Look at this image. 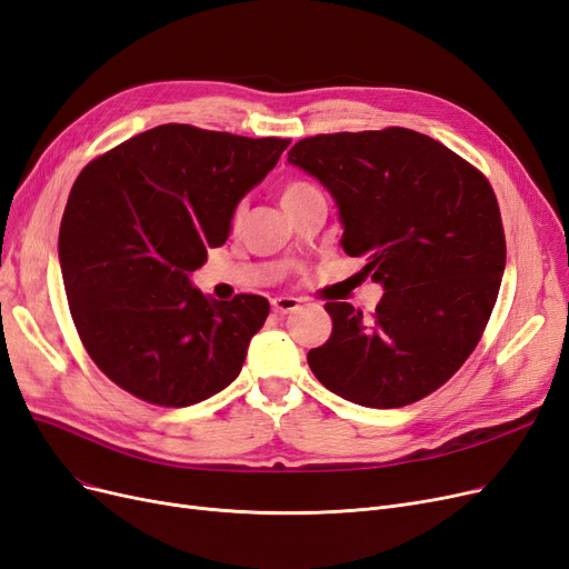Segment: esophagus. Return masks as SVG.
Wrapping results in <instances>:
<instances>
[{"label":"esophagus","mask_w":569,"mask_h":569,"mask_svg":"<svg viewBox=\"0 0 569 569\" xmlns=\"http://www.w3.org/2000/svg\"><path fill=\"white\" fill-rule=\"evenodd\" d=\"M299 299H291V297H278V299H272V310L276 312H280V316H287V312H293V310H299Z\"/></svg>","instance_id":"1"}]
</instances>
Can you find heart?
I'll use <instances>...</instances> for the list:
<instances>
[{
	"instance_id": "b5f03b06",
	"label": "heart",
	"mask_w": 569,
	"mask_h": 569,
	"mask_svg": "<svg viewBox=\"0 0 569 569\" xmlns=\"http://www.w3.org/2000/svg\"><path fill=\"white\" fill-rule=\"evenodd\" d=\"M312 192H318V188L306 183V181H299V179L287 181V183L280 186V204H282L284 211H289V209L297 207L299 202H303L306 198H310ZM240 217H242V211L234 213V221H238Z\"/></svg>"
}]
</instances>
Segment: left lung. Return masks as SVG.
Listing matches in <instances>:
<instances>
[{
	"mask_svg": "<svg viewBox=\"0 0 569 569\" xmlns=\"http://www.w3.org/2000/svg\"><path fill=\"white\" fill-rule=\"evenodd\" d=\"M287 162L329 190L341 247L383 287L371 316L325 303L331 337L308 365L331 393L393 409L438 390L471 356L492 316L506 268L495 190L426 133L390 127L320 133Z\"/></svg>",
	"mask_w": 569,
	"mask_h": 569,
	"instance_id": "left-lung-1",
	"label": "left lung"
}]
</instances>
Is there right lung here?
<instances>
[{"label":"right lung","instance_id":"right-lung-1","mask_svg":"<svg viewBox=\"0 0 569 569\" xmlns=\"http://www.w3.org/2000/svg\"><path fill=\"white\" fill-rule=\"evenodd\" d=\"M287 146L160 124L77 176L58 232L66 297L91 360L127 393L188 407L240 375L268 301L209 299L190 276Z\"/></svg>","mask_w":569,"mask_h":569}]
</instances>
